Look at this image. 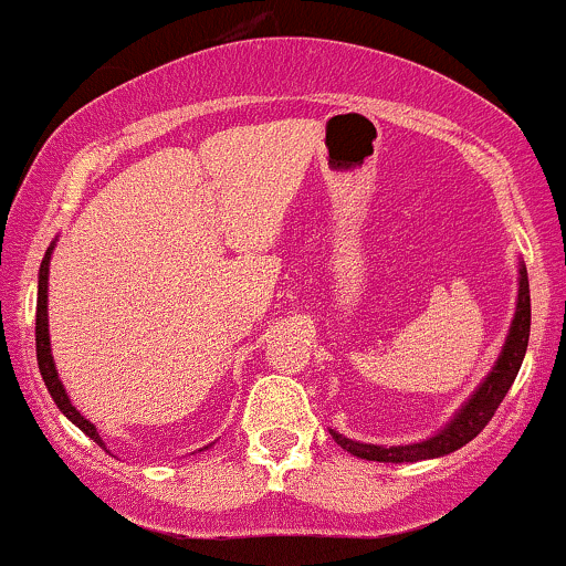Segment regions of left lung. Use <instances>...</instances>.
<instances>
[{
  "instance_id": "obj_1",
  "label": "left lung",
  "mask_w": 566,
  "mask_h": 566,
  "mask_svg": "<svg viewBox=\"0 0 566 566\" xmlns=\"http://www.w3.org/2000/svg\"><path fill=\"white\" fill-rule=\"evenodd\" d=\"M528 326H532V302H528V275L526 266L518 264V305H515L513 324H510L507 339L502 345V354L496 358V364L491 367V373L485 375V380L480 382L470 399L461 405V410L455 412L451 421L446 423V429L437 431L434 437L423 442H410V446H367V442L348 440V437L332 431L334 442L339 448H345L348 453L358 455V459L367 461H423V459H437V455H446L459 451L461 446L478 437L485 429V423L494 418L496 407L502 405L504 394L513 386L515 375H518L521 361L526 356L528 345Z\"/></svg>"
}]
</instances>
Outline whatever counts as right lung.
<instances>
[{
	"mask_svg": "<svg viewBox=\"0 0 566 566\" xmlns=\"http://www.w3.org/2000/svg\"><path fill=\"white\" fill-rule=\"evenodd\" d=\"M51 253H53V242H51V248L45 251V259H42L40 281H38V326H34V334H38L40 375H42V380H45L48 391H51L53 402H56L59 410H62L64 416L70 418V421L75 423L77 429L86 431V434L96 442V446L105 448V442H102L99 431H96L94 423H91L88 418H83L81 412L75 410V405L70 402V397H66L62 380H59L56 364H53V356H51V337H48V270H51Z\"/></svg>",
	"mask_w": 566,
	"mask_h": 566,
	"instance_id": "add662e5",
	"label": "right lung"
}]
</instances>
